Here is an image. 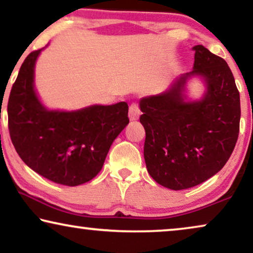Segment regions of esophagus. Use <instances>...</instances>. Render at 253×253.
I'll list each match as a JSON object with an SVG mask.
<instances>
[{"mask_svg":"<svg viewBox=\"0 0 253 253\" xmlns=\"http://www.w3.org/2000/svg\"><path fill=\"white\" fill-rule=\"evenodd\" d=\"M140 109L139 107H138L136 103H132V105L130 106L129 108V119L130 121H137L138 119H139L140 116Z\"/></svg>","mask_w":253,"mask_h":253,"instance_id":"1","label":"esophagus"}]
</instances>
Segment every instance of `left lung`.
I'll use <instances>...</instances> for the list:
<instances>
[{
  "label": "left lung",
  "mask_w": 253,
  "mask_h": 253,
  "mask_svg": "<svg viewBox=\"0 0 253 253\" xmlns=\"http://www.w3.org/2000/svg\"><path fill=\"white\" fill-rule=\"evenodd\" d=\"M193 50L192 71L176 77L166 91L139 100L147 171L171 190L192 188L220 171L240 132V93L227 62L202 44ZM192 78L206 87L198 100L187 95Z\"/></svg>",
  "instance_id": "8db88e82"
}]
</instances>
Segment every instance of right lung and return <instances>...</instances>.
Here are the masks:
<instances>
[{
    "label": "right lung",
    "instance_id": "add662e5",
    "mask_svg": "<svg viewBox=\"0 0 253 253\" xmlns=\"http://www.w3.org/2000/svg\"><path fill=\"white\" fill-rule=\"evenodd\" d=\"M42 49L23 62L8 101L9 132L20 159L57 184L77 186L102 169L113 141L129 123L127 103L77 110L48 109L34 87Z\"/></svg>",
    "mask_w": 253,
    "mask_h": 253
}]
</instances>
